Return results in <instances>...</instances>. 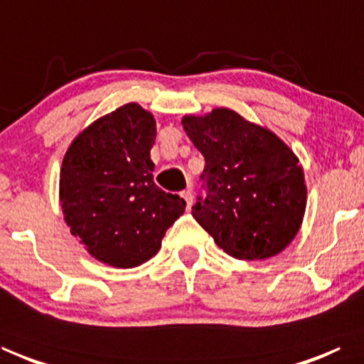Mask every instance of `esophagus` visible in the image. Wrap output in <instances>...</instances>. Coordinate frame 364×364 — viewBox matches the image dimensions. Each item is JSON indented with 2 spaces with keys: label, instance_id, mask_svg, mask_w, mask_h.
<instances>
[{
  "label": "esophagus",
  "instance_id": "obj_1",
  "mask_svg": "<svg viewBox=\"0 0 364 364\" xmlns=\"http://www.w3.org/2000/svg\"><path fill=\"white\" fill-rule=\"evenodd\" d=\"M181 198L186 200V209L191 210V205H193V193L191 189H186V191L181 193Z\"/></svg>",
  "mask_w": 364,
  "mask_h": 364
}]
</instances>
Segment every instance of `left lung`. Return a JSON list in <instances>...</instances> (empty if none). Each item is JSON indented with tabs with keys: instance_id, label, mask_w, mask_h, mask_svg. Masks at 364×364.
<instances>
[{
	"instance_id": "1",
	"label": "left lung",
	"mask_w": 364,
	"mask_h": 364,
	"mask_svg": "<svg viewBox=\"0 0 364 364\" xmlns=\"http://www.w3.org/2000/svg\"><path fill=\"white\" fill-rule=\"evenodd\" d=\"M183 127L205 160L193 217L217 247L238 259H264L294 240L307 204L299 159L278 135L217 107L184 116Z\"/></svg>"
}]
</instances>
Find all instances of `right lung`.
I'll use <instances>...</instances> for the list:
<instances>
[{
  "label": "right lung",
  "mask_w": 364,
  "mask_h": 364,
  "mask_svg": "<svg viewBox=\"0 0 364 364\" xmlns=\"http://www.w3.org/2000/svg\"><path fill=\"white\" fill-rule=\"evenodd\" d=\"M154 116L129 102L90 124L60 170V204L70 232L101 263L135 268L156 255L186 203L154 183Z\"/></svg>",
  "instance_id": "right-lung-1"
}]
</instances>
